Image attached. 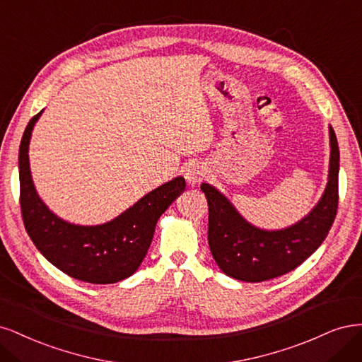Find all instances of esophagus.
Here are the masks:
<instances>
[{
	"mask_svg": "<svg viewBox=\"0 0 362 362\" xmlns=\"http://www.w3.org/2000/svg\"><path fill=\"white\" fill-rule=\"evenodd\" d=\"M204 176H206V168L200 164H191L188 168H186V173H185V179L191 185H197L198 182H202Z\"/></svg>",
	"mask_w": 362,
	"mask_h": 362,
	"instance_id": "1",
	"label": "esophagus"
}]
</instances>
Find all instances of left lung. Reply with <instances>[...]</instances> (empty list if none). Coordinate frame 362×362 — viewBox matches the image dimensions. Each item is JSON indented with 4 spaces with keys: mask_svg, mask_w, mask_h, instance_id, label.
Segmentation results:
<instances>
[{
    "mask_svg": "<svg viewBox=\"0 0 362 362\" xmlns=\"http://www.w3.org/2000/svg\"><path fill=\"white\" fill-rule=\"evenodd\" d=\"M329 143L328 183L320 202L307 216L283 230L267 231L251 226L223 194L202 183L209 204V247L226 275L247 283L266 281L293 271L320 247L338 207L340 150L331 126Z\"/></svg>",
    "mask_w": 362,
    "mask_h": 362,
    "instance_id": "left-lung-1",
    "label": "left lung"
}]
</instances>
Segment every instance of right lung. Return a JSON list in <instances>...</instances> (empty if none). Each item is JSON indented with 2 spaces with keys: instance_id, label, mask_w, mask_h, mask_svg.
<instances>
[{
  "instance_id": "right-lung-1",
  "label": "right lung",
  "mask_w": 362,
  "mask_h": 362,
  "mask_svg": "<svg viewBox=\"0 0 362 362\" xmlns=\"http://www.w3.org/2000/svg\"><path fill=\"white\" fill-rule=\"evenodd\" d=\"M40 114L27 124L19 146V200L28 236L43 257L66 275L91 284L119 283L144 260L158 219L185 191V179L179 176L150 191L110 223H67L46 207L31 179L28 146Z\"/></svg>"
}]
</instances>
